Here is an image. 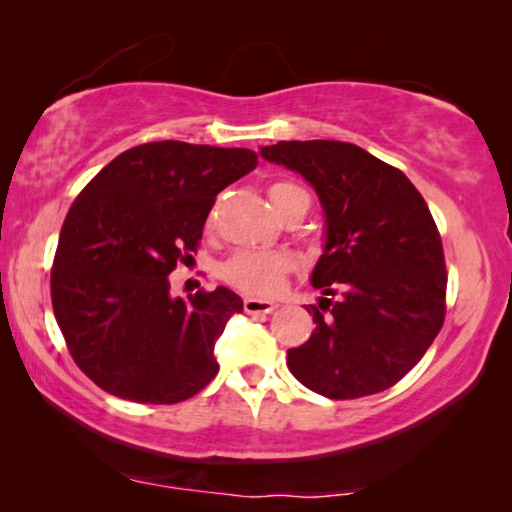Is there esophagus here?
<instances>
[{"instance_id":"esophagus-1","label":"esophagus","mask_w":512,"mask_h":512,"mask_svg":"<svg viewBox=\"0 0 512 512\" xmlns=\"http://www.w3.org/2000/svg\"><path fill=\"white\" fill-rule=\"evenodd\" d=\"M244 310H247L249 314H270V312L277 310V303H275V300L247 296V298H244Z\"/></svg>"}]
</instances>
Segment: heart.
I'll return each mask as SVG.
<instances>
[{
  "instance_id": "obj_1",
  "label": "heart",
  "mask_w": 512,
  "mask_h": 512,
  "mask_svg": "<svg viewBox=\"0 0 512 512\" xmlns=\"http://www.w3.org/2000/svg\"><path fill=\"white\" fill-rule=\"evenodd\" d=\"M305 195L293 181H272L268 198L279 214L291 200ZM293 268V258L277 249H240L219 265V277L233 289L251 296H268L282 286L286 272Z\"/></svg>"
}]
</instances>
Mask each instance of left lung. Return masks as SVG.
I'll return each mask as SVG.
<instances>
[{"mask_svg": "<svg viewBox=\"0 0 512 512\" xmlns=\"http://www.w3.org/2000/svg\"><path fill=\"white\" fill-rule=\"evenodd\" d=\"M261 156L298 172L324 209V251L310 277L321 298L307 307L317 328L286 352V366L335 401L394 387L445 319L443 244L424 198L356 144L277 142Z\"/></svg>", "mask_w": 512, "mask_h": 512, "instance_id": "8db88e82", "label": "left lung"}]
</instances>
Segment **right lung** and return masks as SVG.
<instances>
[{
    "instance_id": "add662e5",
    "label": "right lung",
    "mask_w": 512,
    "mask_h": 512,
    "mask_svg": "<svg viewBox=\"0 0 512 512\" xmlns=\"http://www.w3.org/2000/svg\"><path fill=\"white\" fill-rule=\"evenodd\" d=\"M256 165L249 149L167 139L123 151L79 193L51 298L69 354L97 387L165 405L214 380V345L242 298L216 286L184 300L167 277L198 249L216 195Z\"/></svg>"
}]
</instances>
